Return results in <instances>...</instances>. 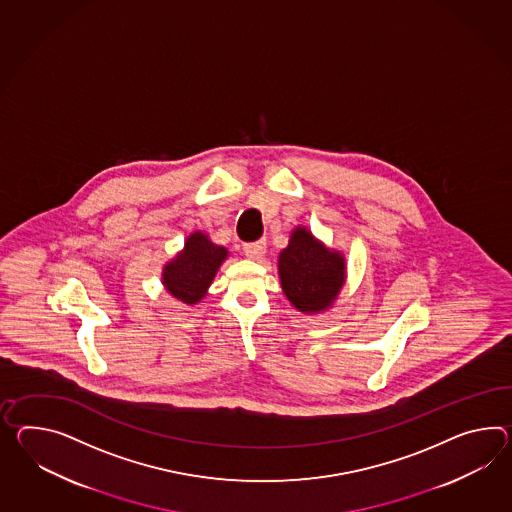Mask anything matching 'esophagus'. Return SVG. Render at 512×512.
I'll list each match as a JSON object with an SVG mask.
<instances>
[{
    "instance_id": "esophagus-1",
    "label": "esophagus",
    "mask_w": 512,
    "mask_h": 512,
    "mask_svg": "<svg viewBox=\"0 0 512 512\" xmlns=\"http://www.w3.org/2000/svg\"><path fill=\"white\" fill-rule=\"evenodd\" d=\"M242 250H244V255H246L248 259L257 261V259H261L262 255H264V251H266V240L261 238V240H255V242H246Z\"/></svg>"
}]
</instances>
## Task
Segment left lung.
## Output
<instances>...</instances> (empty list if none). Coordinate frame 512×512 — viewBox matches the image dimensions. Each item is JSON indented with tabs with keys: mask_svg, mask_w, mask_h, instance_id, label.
Segmentation results:
<instances>
[{
	"mask_svg": "<svg viewBox=\"0 0 512 512\" xmlns=\"http://www.w3.org/2000/svg\"><path fill=\"white\" fill-rule=\"evenodd\" d=\"M344 259L325 250L305 227H298L279 255L281 287L301 312L327 309L344 281Z\"/></svg>",
	"mask_w": 512,
	"mask_h": 512,
	"instance_id": "obj_1",
	"label": "left lung"
}]
</instances>
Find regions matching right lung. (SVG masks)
<instances>
[{
    "instance_id": "right-lung-1",
    "label": "right lung",
    "mask_w": 512,
    "mask_h": 512,
    "mask_svg": "<svg viewBox=\"0 0 512 512\" xmlns=\"http://www.w3.org/2000/svg\"><path fill=\"white\" fill-rule=\"evenodd\" d=\"M225 257V248L212 244L203 233H194L185 242L183 253L164 268V287L177 300L196 303L205 296Z\"/></svg>"
}]
</instances>
